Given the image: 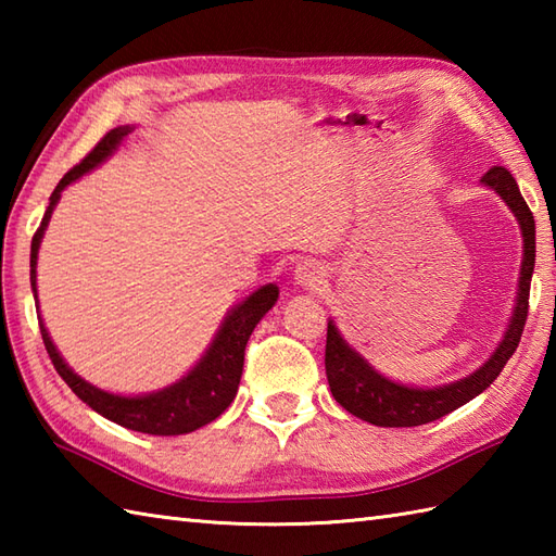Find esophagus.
Instances as JSON below:
<instances>
[{
  "instance_id": "esophagus-1",
  "label": "esophagus",
  "mask_w": 556,
  "mask_h": 556,
  "mask_svg": "<svg viewBox=\"0 0 556 556\" xmlns=\"http://www.w3.org/2000/svg\"><path fill=\"white\" fill-rule=\"evenodd\" d=\"M327 271L320 263H315V260H303V263L296 265L293 269V279H296V285L303 289H317L325 281Z\"/></svg>"
}]
</instances>
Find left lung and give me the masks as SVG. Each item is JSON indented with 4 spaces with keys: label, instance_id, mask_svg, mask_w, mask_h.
Returning <instances> with one entry per match:
<instances>
[{
    "label": "left lung",
    "instance_id": "1",
    "mask_svg": "<svg viewBox=\"0 0 556 556\" xmlns=\"http://www.w3.org/2000/svg\"><path fill=\"white\" fill-rule=\"evenodd\" d=\"M480 184L504 200L506 207L514 212L523 236V260L521 271H518L516 303L502 341L478 370L460 377L456 382L440 387H408L389 380L380 370H375L368 358L361 356L341 337L334 320H327V382L332 389V396L356 418L372 422L377 428H416V425L432 422L485 392L504 370L506 361L514 356L528 317V293L535 267V219L509 169L492 167L482 176Z\"/></svg>",
    "mask_w": 556,
    "mask_h": 556
}]
</instances>
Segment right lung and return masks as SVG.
Segmentation results:
<instances>
[{"label":"right lung","mask_w":556,"mask_h":556,"mask_svg":"<svg viewBox=\"0 0 556 556\" xmlns=\"http://www.w3.org/2000/svg\"><path fill=\"white\" fill-rule=\"evenodd\" d=\"M131 131L134 126L112 128V131L88 152V157L76 164L68 174H64V179L56 184L54 193L50 195V205H47L45 217L30 243V287L35 299H38V269H35L38 267V251L47 224H50L52 212L59 203V198H62V191L68 184L78 181L83 174L92 172L100 167L104 160H110L116 148L122 146V140ZM277 285H265L255 289L251 296L236 303L233 308L224 315L215 339L210 341L203 356H200V361L181 377V380H176L169 387H162L157 392L136 396L104 392V389L83 380L78 372H74V368H68L62 353L56 351L54 341L42 323V315H38V320L45 349L50 353L56 372L62 375V380L71 387V392H74L83 404H88L92 410H98L100 416L122 425V428L146 434L172 437L203 428V425L212 422L229 408L236 396V389H239L241 382L243 353L248 339H251L255 325L263 320L265 313L271 311V305L277 303ZM35 308L40 313V303L35 305Z\"/></svg>","instance_id":"obj_1"}]
</instances>
